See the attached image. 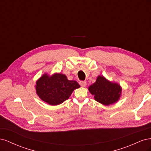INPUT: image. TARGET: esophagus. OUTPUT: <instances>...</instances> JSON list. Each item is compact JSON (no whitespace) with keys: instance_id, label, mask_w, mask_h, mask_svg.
<instances>
[{"instance_id":"obj_1","label":"esophagus","mask_w":151,"mask_h":151,"mask_svg":"<svg viewBox=\"0 0 151 151\" xmlns=\"http://www.w3.org/2000/svg\"><path fill=\"white\" fill-rule=\"evenodd\" d=\"M79 84L82 87H86L87 83H86V82H85V81H80L79 82Z\"/></svg>"}]
</instances>
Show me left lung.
Segmentation results:
<instances>
[{
	"mask_svg": "<svg viewBox=\"0 0 151 151\" xmlns=\"http://www.w3.org/2000/svg\"><path fill=\"white\" fill-rule=\"evenodd\" d=\"M96 101L104 105L116 102L120 97L122 89L120 85L107 81L103 76H98L95 83L89 88Z\"/></svg>",
	"mask_w": 151,
	"mask_h": 151,
	"instance_id": "8db88e82",
	"label": "left lung"
}]
</instances>
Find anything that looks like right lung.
<instances>
[{"instance_id": "1", "label": "right lung", "mask_w": 151, "mask_h": 151, "mask_svg": "<svg viewBox=\"0 0 151 151\" xmlns=\"http://www.w3.org/2000/svg\"><path fill=\"white\" fill-rule=\"evenodd\" d=\"M80 88L76 81L68 80L62 74L49 77L45 74L36 82V91L43 101L51 105H58L68 99L75 89Z\"/></svg>"}]
</instances>
